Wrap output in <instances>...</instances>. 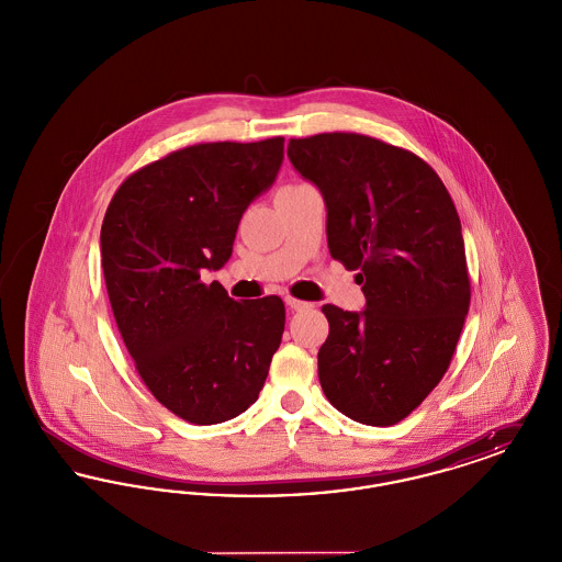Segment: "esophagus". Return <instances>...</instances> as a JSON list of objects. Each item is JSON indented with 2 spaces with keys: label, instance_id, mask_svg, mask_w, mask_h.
Wrapping results in <instances>:
<instances>
[{
  "label": "esophagus",
  "instance_id": "1",
  "mask_svg": "<svg viewBox=\"0 0 562 562\" xmlns=\"http://www.w3.org/2000/svg\"><path fill=\"white\" fill-rule=\"evenodd\" d=\"M286 305L294 310V312H301V310H310L312 307V303H307V301H299V299H293V296H286Z\"/></svg>",
  "mask_w": 562,
  "mask_h": 562
}]
</instances>
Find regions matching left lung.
<instances>
[{"mask_svg":"<svg viewBox=\"0 0 562 562\" xmlns=\"http://www.w3.org/2000/svg\"><path fill=\"white\" fill-rule=\"evenodd\" d=\"M289 158L321 189L330 257L367 296L360 314L322 307V390L349 419L394 426L440 383L468 316L453 200L428 161L367 134L291 138Z\"/></svg>","mask_w":562,"mask_h":562,"instance_id":"obj_1","label":"left lung"}]
</instances>
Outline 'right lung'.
<instances>
[{"label": "right lung", "mask_w": 562, "mask_h": 562, "mask_svg": "<svg viewBox=\"0 0 562 562\" xmlns=\"http://www.w3.org/2000/svg\"><path fill=\"white\" fill-rule=\"evenodd\" d=\"M282 158V136L189 145L138 168L109 202L101 255L113 318L143 383L189 424L244 413L280 348V296L234 301L200 273L227 263L241 214Z\"/></svg>", "instance_id": "obj_1"}]
</instances>
